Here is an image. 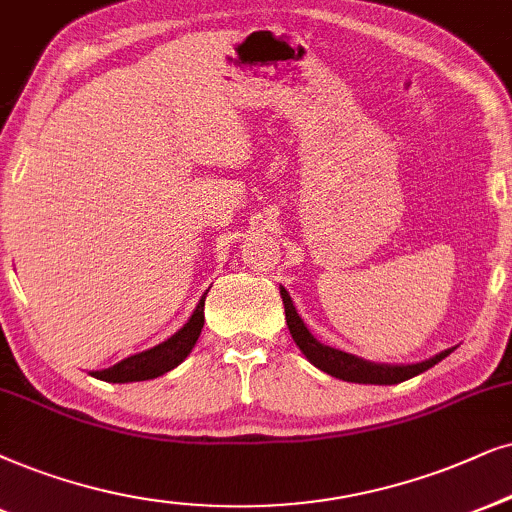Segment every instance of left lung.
<instances>
[{
    "mask_svg": "<svg viewBox=\"0 0 512 512\" xmlns=\"http://www.w3.org/2000/svg\"><path fill=\"white\" fill-rule=\"evenodd\" d=\"M281 297H283V307H286V323L288 331L293 335L295 345L302 349V354L316 368H321L323 373L333 375V378L347 380V383H368V385H394V383H404V380L413 378V375L428 371L435 364H439L444 357H449L451 349L437 354L428 361H420V364H411V366H387V364H371V361H364L359 357H352V354L340 352V349H333L328 345H321L319 340L309 333V328L304 326V321L297 314L293 300H290L288 290L281 288Z\"/></svg>",
    "mask_w": 512,
    "mask_h": 512,
    "instance_id": "1",
    "label": "left lung"
}]
</instances>
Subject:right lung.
<instances>
[{"label":"right lung","mask_w":512,"mask_h":512,"mask_svg":"<svg viewBox=\"0 0 512 512\" xmlns=\"http://www.w3.org/2000/svg\"><path fill=\"white\" fill-rule=\"evenodd\" d=\"M208 295V293H205ZM205 295L203 300L198 302L196 312L189 321L184 323V328L160 342L158 347L146 349V352L134 354V357L122 359L120 364H115L106 371H94L92 375L99 380H106V383H139V380H151L158 378L167 371H172L174 366H179L181 361L189 357V352L196 345L200 331H203L205 323Z\"/></svg>","instance_id":"right-lung-1"}]
</instances>
